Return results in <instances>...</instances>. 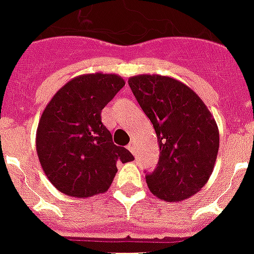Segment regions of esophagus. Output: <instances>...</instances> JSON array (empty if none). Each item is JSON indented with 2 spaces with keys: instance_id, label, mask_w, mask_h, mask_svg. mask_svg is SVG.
Here are the masks:
<instances>
[{
  "instance_id": "34e87169",
  "label": "esophagus",
  "mask_w": 254,
  "mask_h": 254,
  "mask_svg": "<svg viewBox=\"0 0 254 254\" xmlns=\"http://www.w3.org/2000/svg\"><path fill=\"white\" fill-rule=\"evenodd\" d=\"M127 149L132 152V153H136V145H134V142H130V144L127 145Z\"/></svg>"
}]
</instances>
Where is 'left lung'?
Here are the masks:
<instances>
[{"mask_svg": "<svg viewBox=\"0 0 254 254\" xmlns=\"http://www.w3.org/2000/svg\"><path fill=\"white\" fill-rule=\"evenodd\" d=\"M127 83L151 120L160 148L146 185L167 202L189 199L207 183L217 160L219 130L213 114L198 94L170 76L141 74Z\"/></svg>", "mask_w": 254, "mask_h": 254, "instance_id": "obj_1", "label": "left lung"}]
</instances>
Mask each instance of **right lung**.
I'll list each match as a JSON object with an SVG mask.
<instances>
[{"mask_svg": "<svg viewBox=\"0 0 254 254\" xmlns=\"http://www.w3.org/2000/svg\"><path fill=\"white\" fill-rule=\"evenodd\" d=\"M125 86L117 74H84L58 90L41 114L36 151L41 168L60 192L74 198L102 194L112 186L117 163L134 160L114 145L101 112Z\"/></svg>", "mask_w": 254, "mask_h": 254, "instance_id": "right-lung-1", "label": "right lung"}]
</instances>
